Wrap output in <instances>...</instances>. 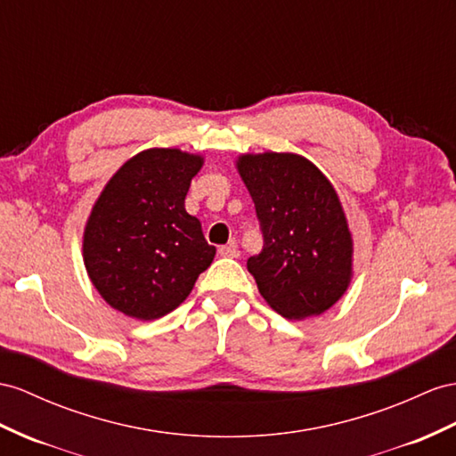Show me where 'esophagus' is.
I'll return each mask as SVG.
<instances>
[{
    "label": "esophagus",
    "mask_w": 456,
    "mask_h": 456,
    "mask_svg": "<svg viewBox=\"0 0 456 456\" xmlns=\"http://www.w3.org/2000/svg\"><path fill=\"white\" fill-rule=\"evenodd\" d=\"M219 256H224V258H239V248L235 242L225 244V247H219Z\"/></svg>",
    "instance_id": "1"
}]
</instances>
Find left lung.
I'll list each match as a JSON object with an SVG mask.
<instances>
[{
	"label": "left lung",
	"mask_w": 456,
	"mask_h": 456,
	"mask_svg": "<svg viewBox=\"0 0 456 456\" xmlns=\"http://www.w3.org/2000/svg\"><path fill=\"white\" fill-rule=\"evenodd\" d=\"M237 169L264 237L247 262L260 295L289 320L320 316L353 277V239L333 184L297 154H244Z\"/></svg>",
	"instance_id": "left-lung-1"
}]
</instances>
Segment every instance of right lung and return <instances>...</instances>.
Wrapping results in <instances>:
<instances>
[{"instance_id":"right-lung-1","label":"right lung","mask_w":456,"mask_h":456,"mask_svg":"<svg viewBox=\"0 0 456 456\" xmlns=\"http://www.w3.org/2000/svg\"><path fill=\"white\" fill-rule=\"evenodd\" d=\"M202 156L150 148L128 159L86 221L83 256L92 285L128 318L158 320L191 295L216 247L186 214L184 198Z\"/></svg>"}]
</instances>
